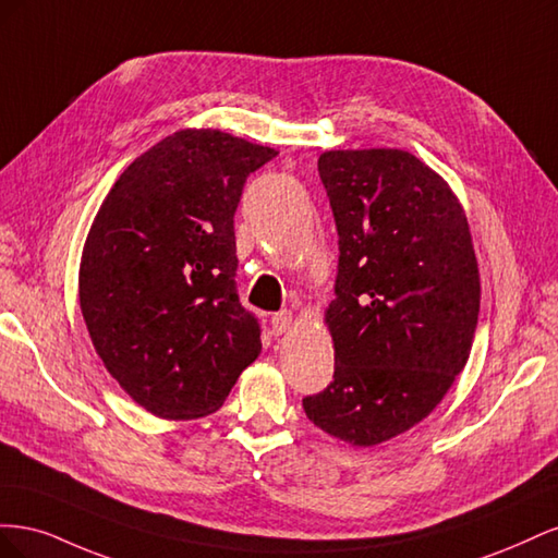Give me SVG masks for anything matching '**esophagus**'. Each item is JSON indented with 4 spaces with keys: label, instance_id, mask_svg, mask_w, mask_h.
Segmentation results:
<instances>
[{
    "label": "esophagus",
    "instance_id": "1",
    "mask_svg": "<svg viewBox=\"0 0 558 558\" xmlns=\"http://www.w3.org/2000/svg\"><path fill=\"white\" fill-rule=\"evenodd\" d=\"M293 312H289V310H283V312H279V314H275L272 316V330H275V335H281V332H286V330H291V326H293Z\"/></svg>",
    "mask_w": 558,
    "mask_h": 558
}]
</instances>
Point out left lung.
<instances>
[{
  "instance_id": "8db88e82",
  "label": "left lung",
  "mask_w": 558,
  "mask_h": 558,
  "mask_svg": "<svg viewBox=\"0 0 558 558\" xmlns=\"http://www.w3.org/2000/svg\"><path fill=\"white\" fill-rule=\"evenodd\" d=\"M340 234L328 388L302 408L353 447L381 445L426 418L468 363L480 269L449 183L400 148L318 158Z\"/></svg>"
}]
</instances>
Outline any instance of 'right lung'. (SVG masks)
<instances>
[{
  "mask_svg": "<svg viewBox=\"0 0 558 558\" xmlns=\"http://www.w3.org/2000/svg\"><path fill=\"white\" fill-rule=\"evenodd\" d=\"M277 156L221 130H179L118 177L90 226L78 302L109 375L150 414L216 412L258 359L238 295L234 211Z\"/></svg>",
  "mask_w": 558,
  "mask_h": 558,
  "instance_id": "1",
  "label": "right lung"
}]
</instances>
